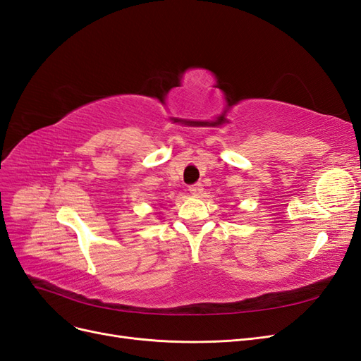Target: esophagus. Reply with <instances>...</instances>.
Returning a JSON list of instances; mask_svg holds the SVG:
<instances>
[{
    "instance_id": "esophagus-1",
    "label": "esophagus",
    "mask_w": 361,
    "mask_h": 361,
    "mask_svg": "<svg viewBox=\"0 0 361 361\" xmlns=\"http://www.w3.org/2000/svg\"><path fill=\"white\" fill-rule=\"evenodd\" d=\"M202 191H203V185H202L200 182L190 185V192H191V194H194V195H199V194H202Z\"/></svg>"
}]
</instances>
